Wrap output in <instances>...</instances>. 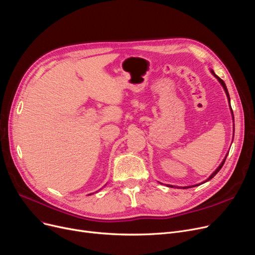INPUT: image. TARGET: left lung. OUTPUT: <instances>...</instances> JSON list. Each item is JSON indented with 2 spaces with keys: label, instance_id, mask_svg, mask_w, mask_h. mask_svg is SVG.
Masks as SVG:
<instances>
[{
  "label": "left lung",
  "instance_id": "1",
  "mask_svg": "<svg viewBox=\"0 0 255 255\" xmlns=\"http://www.w3.org/2000/svg\"><path fill=\"white\" fill-rule=\"evenodd\" d=\"M212 73H213V74L215 75V73H214L213 71H212ZM215 77H216V78H217V79L219 80V82H220L221 84H222L223 88H224V90H225V93H226V95H227V97H228V101H229V103H230V98H229V94H228V91H227V87H226V85H225V82H224V81H223L222 79H221V78H220V77H218L217 75H215ZM230 109H231V114H232V118H234V113H232V108H231V106H230ZM226 157H227V155H226ZM226 157L224 158V160L222 161V163H221V164L219 165V167H218V169H217V170H216V171H215V172H214V173H213L212 175H210V176H209V178H208L207 180H205L204 182H206V181L210 180V179H212V178H214V177L216 176V174H217V173H218V172H219V171L221 170V168H222V167H223V164H224V162H225V160H226ZM204 182H202V183H204ZM197 185H199V184H197ZM168 186H169V187H173L172 185H169V184H168ZM194 186H196V185H194ZM189 187H191V186H186V187H184V189H189Z\"/></svg>",
  "mask_w": 255,
  "mask_h": 255
}]
</instances>
